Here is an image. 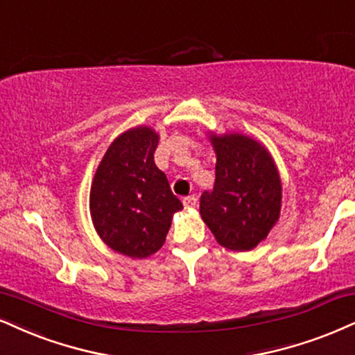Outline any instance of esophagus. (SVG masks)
Listing matches in <instances>:
<instances>
[{"mask_svg":"<svg viewBox=\"0 0 355 355\" xmlns=\"http://www.w3.org/2000/svg\"><path fill=\"white\" fill-rule=\"evenodd\" d=\"M182 204H184L186 209H192L198 205V198H194V196H187V198L182 199Z\"/></svg>","mask_w":355,"mask_h":355,"instance_id":"esophagus-1","label":"esophagus"}]
</instances>
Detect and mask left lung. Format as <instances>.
Listing matches in <instances>:
<instances>
[{
    "label": "left lung",
    "instance_id": "obj_1",
    "mask_svg": "<svg viewBox=\"0 0 355 355\" xmlns=\"http://www.w3.org/2000/svg\"><path fill=\"white\" fill-rule=\"evenodd\" d=\"M216 182L200 196V216L225 248L247 252L279 217L282 182L268 151L239 133L212 137Z\"/></svg>",
    "mask_w": 355,
    "mask_h": 355
}]
</instances>
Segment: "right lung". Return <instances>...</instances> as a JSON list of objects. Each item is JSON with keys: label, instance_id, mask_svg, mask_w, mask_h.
Instances as JSON below:
<instances>
[{"label": "right lung", "instance_id": "1", "mask_svg": "<svg viewBox=\"0 0 355 355\" xmlns=\"http://www.w3.org/2000/svg\"><path fill=\"white\" fill-rule=\"evenodd\" d=\"M157 135L146 126L125 131L110 144L90 189V214L108 247L144 258L163 247L173 214L182 204L155 164Z\"/></svg>", "mask_w": 355, "mask_h": 355}]
</instances>
